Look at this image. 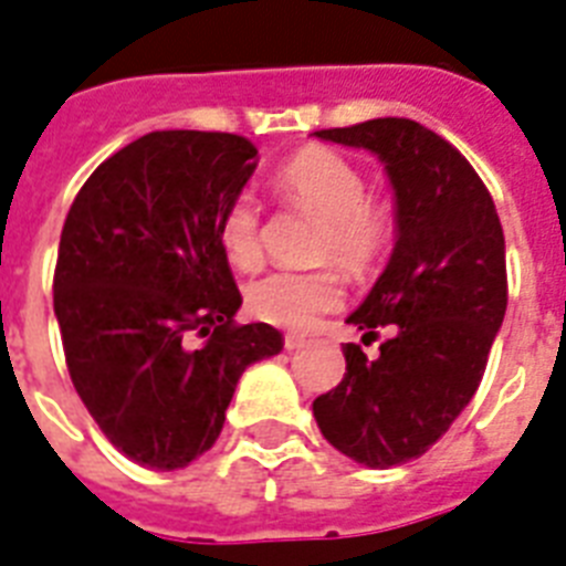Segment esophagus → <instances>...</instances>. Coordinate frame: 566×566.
Masks as SVG:
<instances>
[{"instance_id":"34e87169","label":"esophagus","mask_w":566,"mask_h":566,"mask_svg":"<svg viewBox=\"0 0 566 566\" xmlns=\"http://www.w3.org/2000/svg\"><path fill=\"white\" fill-rule=\"evenodd\" d=\"M305 343L307 339L302 337V334H287V337H284V348H287V352H296V348H302Z\"/></svg>"}]
</instances>
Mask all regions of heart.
Returning a JSON list of instances; mask_svg holds the SVG:
<instances>
[{"instance_id": "obj_1", "label": "heart", "mask_w": 566, "mask_h": 566, "mask_svg": "<svg viewBox=\"0 0 566 566\" xmlns=\"http://www.w3.org/2000/svg\"><path fill=\"white\" fill-rule=\"evenodd\" d=\"M279 195L296 209L319 218L316 259L337 264L355 275L380 268L395 238V209L387 197L369 195L366 177L352 159L328 148H305L291 156L275 174ZM220 247L241 270L261 264V214L250 195L235 197L220 218ZM343 302L337 270L291 273L275 270L247 287L252 316L282 328H307L316 316Z\"/></svg>"}]
</instances>
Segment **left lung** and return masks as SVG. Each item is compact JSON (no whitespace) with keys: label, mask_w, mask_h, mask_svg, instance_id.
Wrapping results in <instances>:
<instances>
[{"label":"left lung","mask_w":566,"mask_h":566,"mask_svg":"<svg viewBox=\"0 0 566 566\" xmlns=\"http://www.w3.org/2000/svg\"><path fill=\"white\" fill-rule=\"evenodd\" d=\"M375 154L395 191L387 270L346 323L375 337L395 325L375 360L343 346L346 375L314 401L339 453L369 468L403 465L433 448L480 387L506 316V238L489 188L450 142L410 118L316 130Z\"/></svg>","instance_id":"8db88e82"}]
</instances>
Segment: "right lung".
<instances>
[{"label": "right lung", "mask_w": 566, "mask_h": 566, "mask_svg": "<svg viewBox=\"0 0 566 566\" xmlns=\"http://www.w3.org/2000/svg\"><path fill=\"white\" fill-rule=\"evenodd\" d=\"M235 133L156 130L101 163L60 232L54 316L81 401L124 457L177 471L218 442L243 369L282 352L238 325L220 218L255 171Z\"/></svg>", "instance_id": "1"}]
</instances>
